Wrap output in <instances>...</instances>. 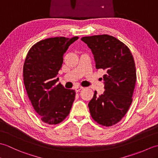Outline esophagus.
I'll list each match as a JSON object with an SVG mask.
<instances>
[{"label":"esophagus","instance_id":"obj_1","mask_svg":"<svg viewBox=\"0 0 158 158\" xmlns=\"http://www.w3.org/2000/svg\"><path fill=\"white\" fill-rule=\"evenodd\" d=\"M83 88L81 86H77V87H75V90L76 92H78L80 91V90L82 89Z\"/></svg>","mask_w":158,"mask_h":158}]
</instances>
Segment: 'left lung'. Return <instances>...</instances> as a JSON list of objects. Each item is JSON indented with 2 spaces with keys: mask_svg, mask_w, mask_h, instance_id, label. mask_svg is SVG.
Instances as JSON below:
<instances>
[{
  "mask_svg": "<svg viewBox=\"0 0 158 158\" xmlns=\"http://www.w3.org/2000/svg\"><path fill=\"white\" fill-rule=\"evenodd\" d=\"M81 41L91 49L97 69L105 70V92L95 91L88 106L94 120L104 126L121 121L132 102L136 80L134 58L127 47L108 35L84 36Z\"/></svg>",
  "mask_w": 158,
  "mask_h": 158,
  "instance_id": "8db88e82",
  "label": "left lung"
}]
</instances>
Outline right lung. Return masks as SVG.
<instances>
[{
	"instance_id": "right-lung-1",
	"label": "right lung",
	"mask_w": 158,
	"mask_h": 158,
	"mask_svg": "<svg viewBox=\"0 0 158 158\" xmlns=\"http://www.w3.org/2000/svg\"><path fill=\"white\" fill-rule=\"evenodd\" d=\"M79 39L64 36L36 43L29 50L23 68V83L36 113L46 123L58 124L69 115L75 98L56 78L69 47Z\"/></svg>"
}]
</instances>
